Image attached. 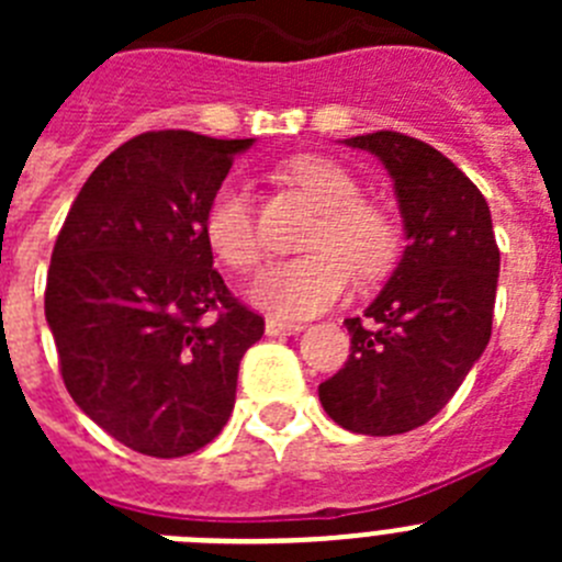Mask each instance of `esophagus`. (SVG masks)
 Returning a JSON list of instances; mask_svg holds the SVG:
<instances>
[{
	"label": "esophagus",
	"instance_id": "obj_1",
	"mask_svg": "<svg viewBox=\"0 0 562 562\" xmlns=\"http://www.w3.org/2000/svg\"><path fill=\"white\" fill-rule=\"evenodd\" d=\"M304 329L301 324H292V321H281V317H267L265 324V331L270 337H278V335H297V331Z\"/></svg>",
	"mask_w": 562,
	"mask_h": 562
}]
</instances>
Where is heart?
Returning <instances> with one entry per match:
<instances>
[{
    "label": "heart",
    "instance_id": "heart-1",
    "mask_svg": "<svg viewBox=\"0 0 562 562\" xmlns=\"http://www.w3.org/2000/svg\"><path fill=\"white\" fill-rule=\"evenodd\" d=\"M286 177L324 211L306 241L315 252L267 267L252 281L250 297L278 317H310L346 295L351 267L362 278L385 270L394 258L396 233L385 213L362 202L360 182L335 160L295 157ZM202 231L207 247L231 270L247 272L261 261V238L245 182L227 180L213 191Z\"/></svg>",
    "mask_w": 562,
    "mask_h": 562
}]
</instances>
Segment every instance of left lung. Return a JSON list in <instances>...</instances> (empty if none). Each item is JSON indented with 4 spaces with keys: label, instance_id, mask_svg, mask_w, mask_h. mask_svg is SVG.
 Here are the masks:
<instances>
[{
    "label": "left lung",
    "instance_id": "8db88e82",
    "mask_svg": "<svg viewBox=\"0 0 562 562\" xmlns=\"http://www.w3.org/2000/svg\"><path fill=\"white\" fill-rule=\"evenodd\" d=\"M342 143L391 173L408 245L366 321L346 317L351 355L317 396L351 434H408L448 405L493 335V216L484 193L428 143L400 132Z\"/></svg>",
    "mask_w": 562,
    "mask_h": 562
}]
</instances>
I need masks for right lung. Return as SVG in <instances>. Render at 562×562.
<instances>
[{
  "instance_id": "obj_1",
  "label": "right lung",
  "mask_w": 562,
  "mask_h": 562,
  "mask_svg": "<svg viewBox=\"0 0 562 562\" xmlns=\"http://www.w3.org/2000/svg\"><path fill=\"white\" fill-rule=\"evenodd\" d=\"M250 140L146 132L89 173L53 247L44 315L64 385L109 436L157 459L196 453L236 402L265 317L213 270L205 207Z\"/></svg>"
}]
</instances>
